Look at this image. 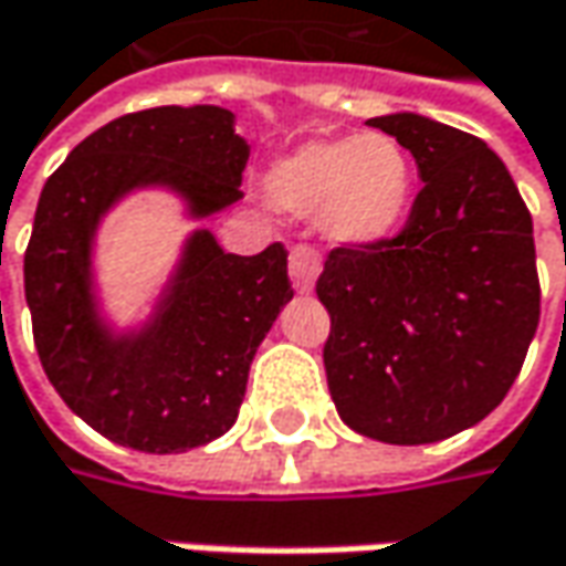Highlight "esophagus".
Returning a JSON list of instances; mask_svg holds the SVG:
<instances>
[{
  "label": "esophagus",
  "mask_w": 566,
  "mask_h": 566,
  "mask_svg": "<svg viewBox=\"0 0 566 566\" xmlns=\"http://www.w3.org/2000/svg\"><path fill=\"white\" fill-rule=\"evenodd\" d=\"M287 269H291V282L297 291H313V282L319 275V253L307 247V243H297L291 250V259H287Z\"/></svg>",
  "instance_id": "obj_1"
}]
</instances>
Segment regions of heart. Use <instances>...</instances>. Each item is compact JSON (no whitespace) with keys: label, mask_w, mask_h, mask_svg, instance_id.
I'll return each mask as SVG.
<instances>
[{"label":"heart","mask_w":566,"mask_h":566,"mask_svg":"<svg viewBox=\"0 0 566 566\" xmlns=\"http://www.w3.org/2000/svg\"><path fill=\"white\" fill-rule=\"evenodd\" d=\"M275 209L323 218L338 243H377L406 224L418 192V167L386 133L307 142L275 160L265 177Z\"/></svg>","instance_id":"1"}]
</instances>
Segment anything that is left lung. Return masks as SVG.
<instances>
[{"instance_id":"left-lung-1","label":"left lung","mask_w":566,"mask_h":566,"mask_svg":"<svg viewBox=\"0 0 566 566\" xmlns=\"http://www.w3.org/2000/svg\"><path fill=\"white\" fill-rule=\"evenodd\" d=\"M370 126L406 145L424 186L396 234L329 250L323 364L348 428L418 447L479 424L523 370L542 307L532 214L479 136L415 113Z\"/></svg>"}]
</instances>
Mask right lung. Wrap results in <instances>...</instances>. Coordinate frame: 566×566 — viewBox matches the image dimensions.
I'll list each match as a JSON object with an SVG mask.
<instances>
[{
	"label": "right lung",
	"mask_w": 566,
	"mask_h": 566,
	"mask_svg": "<svg viewBox=\"0 0 566 566\" xmlns=\"http://www.w3.org/2000/svg\"><path fill=\"white\" fill-rule=\"evenodd\" d=\"M247 158L231 111L151 107L91 133L40 192L24 250L40 364L62 402L119 447L184 453L231 428L259 342L294 287L284 243L234 256L199 231L158 323L113 342L91 301L94 224L142 184L180 189L196 214L224 209L243 196Z\"/></svg>",
	"instance_id": "right-lung-1"
}]
</instances>
